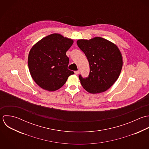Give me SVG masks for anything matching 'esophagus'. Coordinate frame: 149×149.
Here are the masks:
<instances>
[{
  "label": "esophagus",
  "mask_w": 149,
  "mask_h": 149,
  "mask_svg": "<svg viewBox=\"0 0 149 149\" xmlns=\"http://www.w3.org/2000/svg\"><path fill=\"white\" fill-rule=\"evenodd\" d=\"M79 73H80V71L78 70H76V71H74V73L76 74H79Z\"/></svg>",
  "instance_id": "obj_1"
}]
</instances>
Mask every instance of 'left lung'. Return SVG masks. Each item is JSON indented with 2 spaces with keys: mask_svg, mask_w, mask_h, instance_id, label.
Returning <instances> with one entry per match:
<instances>
[{
  "mask_svg": "<svg viewBox=\"0 0 149 149\" xmlns=\"http://www.w3.org/2000/svg\"><path fill=\"white\" fill-rule=\"evenodd\" d=\"M77 45L85 54L90 65L87 77L79 76L83 87L91 94L106 91L117 80L122 69L120 50L111 42L100 37L79 40Z\"/></svg>",
  "mask_w": 149,
  "mask_h": 149,
  "instance_id": "obj_1",
  "label": "left lung"
}]
</instances>
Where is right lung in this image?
Listing matches in <instances>:
<instances>
[{"mask_svg": "<svg viewBox=\"0 0 149 149\" xmlns=\"http://www.w3.org/2000/svg\"><path fill=\"white\" fill-rule=\"evenodd\" d=\"M73 41L58 33L38 42L30 51L28 63L32 77L44 90L54 91L66 83L74 72L68 69L69 59L66 52Z\"/></svg>", "mask_w": 149, "mask_h": 149, "instance_id": "1", "label": "right lung"}]
</instances>
